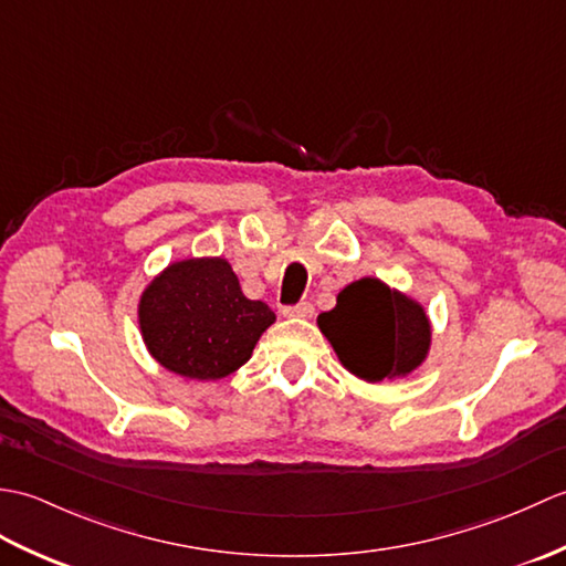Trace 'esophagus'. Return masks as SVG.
Segmentation results:
<instances>
[{"label": "esophagus", "instance_id": "obj_1", "mask_svg": "<svg viewBox=\"0 0 566 566\" xmlns=\"http://www.w3.org/2000/svg\"><path fill=\"white\" fill-rule=\"evenodd\" d=\"M284 316H290V318H311V316H314V304L298 302L294 306H286L284 308Z\"/></svg>", "mask_w": 566, "mask_h": 566}]
</instances>
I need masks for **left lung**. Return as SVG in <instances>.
Wrapping results in <instances>:
<instances>
[{"instance_id": "obj_1", "label": "left lung", "mask_w": 566, "mask_h": 566, "mask_svg": "<svg viewBox=\"0 0 566 566\" xmlns=\"http://www.w3.org/2000/svg\"><path fill=\"white\" fill-rule=\"evenodd\" d=\"M318 328L347 371L369 384L411 375L426 363L432 328L416 298L363 276L318 316Z\"/></svg>"}]
</instances>
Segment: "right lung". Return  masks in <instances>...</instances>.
<instances>
[{
	"label": "right lung",
	"mask_w": 566,
	"mask_h": 566,
	"mask_svg": "<svg viewBox=\"0 0 566 566\" xmlns=\"http://www.w3.org/2000/svg\"><path fill=\"white\" fill-rule=\"evenodd\" d=\"M272 323V308L243 294L223 258L170 262L138 302L148 353L172 375L199 381L223 379L243 367Z\"/></svg>",
	"instance_id": "obj_1"
}]
</instances>
